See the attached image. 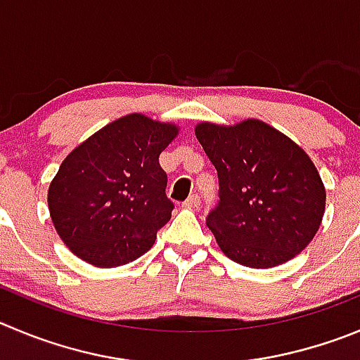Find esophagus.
<instances>
[{
	"label": "esophagus",
	"mask_w": 360,
	"mask_h": 360,
	"mask_svg": "<svg viewBox=\"0 0 360 360\" xmlns=\"http://www.w3.org/2000/svg\"><path fill=\"white\" fill-rule=\"evenodd\" d=\"M184 206L186 207H199L200 206V197L197 193H191L186 200H184Z\"/></svg>",
	"instance_id": "obj_1"
}]
</instances>
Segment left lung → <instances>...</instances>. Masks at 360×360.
Wrapping results in <instances>:
<instances>
[{
    "mask_svg": "<svg viewBox=\"0 0 360 360\" xmlns=\"http://www.w3.org/2000/svg\"><path fill=\"white\" fill-rule=\"evenodd\" d=\"M195 136L218 174L206 224L229 259L271 268L300 254L320 229L325 188L311 158L261 120L202 122Z\"/></svg>",
    "mask_w": 360,
    "mask_h": 360,
    "instance_id": "8db88e82",
    "label": "left lung"
}]
</instances>
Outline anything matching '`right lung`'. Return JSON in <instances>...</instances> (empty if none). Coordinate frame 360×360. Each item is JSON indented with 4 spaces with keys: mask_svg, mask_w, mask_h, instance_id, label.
Listing matches in <instances>:
<instances>
[{
    "mask_svg": "<svg viewBox=\"0 0 360 360\" xmlns=\"http://www.w3.org/2000/svg\"><path fill=\"white\" fill-rule=\"evenodd\" d=\"M177 134L133 113L92 134L60 165L48 193L63 243L86 263L113 268L139 259L170 220L160 154Z\"/></svg>",
    "mask_w": 360,
    "mask_h": 360,
    "instance_id": "add662e5",
    "label": "right lung"
}]
</instances>
